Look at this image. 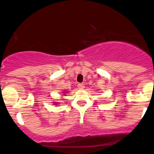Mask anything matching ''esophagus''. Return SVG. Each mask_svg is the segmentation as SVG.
<instances>
[{
	"label": "esophagus",
	"mask_w": 154,
	"mask_h": 154,
	"mask_svg": "<svg viewBox=\"0 0 154 154\" xmlns=\"http://www.w3.org/2000/svg\"><path fill=\"white\" fill-rule=\"evenodd\" d=\"M77 88H78L79 90H83L85 88L84 84H82V83H79V84L77 85Z\"/></svg>",
	"instance_id": "34e87169"
}]
</instances>
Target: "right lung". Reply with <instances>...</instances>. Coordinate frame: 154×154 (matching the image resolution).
<instances>
[{"label": "right lung", "instance_id": "1", "mask_svg": "<svg viewBox=\"0 0 154 154\" xmlns=\"http://www.w3.org/2000/svg\"><path fill=\"white\" fill-rule=\"evenodd\" d=\"M63 93H65V92H63Z\"/></svg>", "mask_w": 154, "mask_h": 154}]
</instances>
